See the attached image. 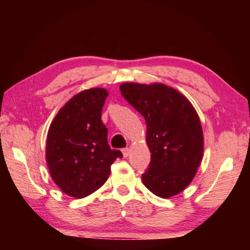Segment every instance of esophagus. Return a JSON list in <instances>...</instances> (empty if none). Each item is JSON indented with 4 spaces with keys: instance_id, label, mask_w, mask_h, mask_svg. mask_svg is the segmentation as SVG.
I'll list each match as a JSON object with an SVG mask.
<instances>
[{
    "instance_id": "1",
    "label": "esophagus",
    "mask_w": 250,
    "mask_h": 250,
    "mask_svg": "<svg viewBox=\"0 0 250 250\" xmlns=\"http://www.w3.org/2000/svg\"><path fill=\"white\" fill-rule=\"evenodd\" d=\"M122 152H123V156H124L125 158H126V157H128V155H129V149L128 148H124V149L122 150Z\"/></svg>"
}]
</instances>
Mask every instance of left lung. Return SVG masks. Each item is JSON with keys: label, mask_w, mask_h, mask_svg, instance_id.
I'll return each mask as SVG.
<instances>
[{"label": "left lung", "mask_w": 250, "mask_h": 250, "mask_svg": "<svg viewBox=\"0 0 250 250\" xmlns=\"http://www.w3.org/2000/svg\"><path fill=\"white\" fill-rule=\"evenodd\" d=\"M126 101L146 119L151 152L142 182L156 196L169 198L189 186L204 152L200 119L190 101L164 84H121Z\"/></svg>", "instance_id": "8db88e82"}]
</instances>
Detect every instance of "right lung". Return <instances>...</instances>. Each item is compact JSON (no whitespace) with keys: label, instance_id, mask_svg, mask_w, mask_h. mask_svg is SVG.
Here are the masks:
<instances>
[{"label":"right lung","instance_id":"right-lung-1","mask_svg":"<svg viewBox=\"0 0 250 250\" xmlns=\"http://www.w3.org/2000/svg\"><path fill=\"white\" fill-rule=\"evenodd\" d=\"M108 92L90 88L60 109L47 132L46 162L54 183L75 198H84L104 186L119 150L108 145L101 121Z\"/></svg>","mask_w":250,"mask_h":250}]
</instances>
